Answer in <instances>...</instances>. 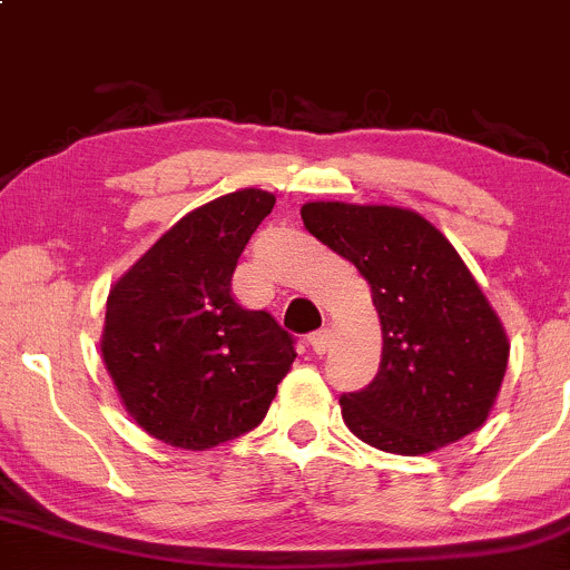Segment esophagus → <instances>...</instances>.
<instances>
[{
	"mask_svg": "<svg viewBox=\"0 0 570 570\" xmlns=\"http://www.w3.org/2000/svg\"><path fill=\"white\" fill-rule=\"evenodd\" d=\"M307 343H309V348L315 351V354H326L328 345H332V332H328V328H318V332L309 334Z\"/></svg>",
	"mask_w": 570,
	"mask_h": 570,
	"instance_id": "obj_1",
	"label": "esophagus"
}]
</instances>
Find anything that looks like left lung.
Listing matches in <instances>:
<instances>
[{
	"mask_svg": "<svg viewBox=\"0 0 570 570\" xmlns=\"http://www.w3.org/2000/svg\"><path fill=\"white\" fill-rule=\"evenodd\" d=\"M304 227L360 268L381 318V365L340 397L354 436L422 455L478 431L494 409L508 334L455 246L395 205L307 203Z\"/></svg>",
	"mask_w": 570,
	"mask_h": 570,
	"instance_id": "8db88e82",
	"label": "left lung"
}]
</instances>
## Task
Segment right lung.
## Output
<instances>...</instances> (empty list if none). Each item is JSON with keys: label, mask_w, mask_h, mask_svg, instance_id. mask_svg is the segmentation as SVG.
Here are the masks:
<instances>
[{"label": "right lung", "mask_w": 570, "mask_h": 570, "mask_svg": "<svg viewBox=\"0 0 570 570\" xmlns=\"http://www.w3.org/2000/svg\"><path fill=\"white\" fill-rule=\"evenodd\" d=\"M274 195L230 191L186 214L111 285L104 365L142 431L208 450L263 422L291 371L293 337L230 283Z\"/></svg>", "instance_id": "obj_1"}]
</instances>
